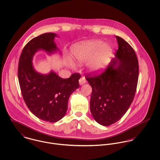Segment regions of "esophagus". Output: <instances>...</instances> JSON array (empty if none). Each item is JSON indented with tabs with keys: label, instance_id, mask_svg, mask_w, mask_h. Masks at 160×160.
I'll return each instance as SVG.
<instances>
[{
	"label": "esophagus",
	"instance_id": "obj_1",
	"mask_svg": "<svg viewBox=\"0 0 160 160\" xmlns=\"http://www.w3.org/2000/svg\"><path fill=\"white\" fill-rule=\"evenodd\" d=\"M79 84L81 86V85H83L84 84H85L86 82V78L84 76H82L80 79L79 80Z\"/></svg>",
	"mask_w": 160,
	"mask_h": 160
}]
</instances>
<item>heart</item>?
Listing matches in <instances>:
<instances>
[{"label":"heart","mask_w":160,"mask_h":160,"mask_svg":"<svg viewBox=\"0 0 160 160\" xmlns=\"http://www.w3.org/2000/svg\"><path fill=\"white\" fill-rule=\"evenodd\" d=\"M74 58L80 63L91 60L89 67L93 71L101 72L107 67L113 53V48L102 40L82 42L72 48Z\"/></svg>","instance_id":"obj_1"}]
</instances>
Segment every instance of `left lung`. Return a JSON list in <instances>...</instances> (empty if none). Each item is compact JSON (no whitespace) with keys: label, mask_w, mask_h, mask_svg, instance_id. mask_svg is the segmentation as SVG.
Returning a JSON list of instances; mask_svg holds the SVG:
<instances>
[{"label":"left lung","mask_w":160,"mask_h":160,"mask_svg":"<svg viewBox=\"0 0 160 160\" xmlns=\"http://www.w3.org/2000/svg\"><path fill=\"white\" fill-rule=\"evenodd\" d=\"M118 49L102 74L86 79L92 88L90 109L94 119L104 126L119 121L131 105L137 89L138 63L133 48L116 36Z\"/></svg>","instance_id":"1"}]
</instances>
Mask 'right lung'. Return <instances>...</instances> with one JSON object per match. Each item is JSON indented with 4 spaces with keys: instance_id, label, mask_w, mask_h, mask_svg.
<instances>
[{
    "instance_id": "add662e5",
    "label": "right lung",
    "mask_w": 160,
    "mask_h": 160,
    "mask_svg": "<svg viewBox=\"0 0 160 160\" xmlns=\"http://www.w3.org/2000/svg\"><path fill=\"white\" fill-rule=\"evenodd\" d=\"M55 33L47 32L31 39L23 48L18 64V76L23 99L28 108L38 118L47 122L60 120L67 113L69 96L79 87L81 75L74 73L68 79L54 71L47 74L37 72L32 58L40 50L51 54L57 51Z\"/></svg>"
}]
</instances>
